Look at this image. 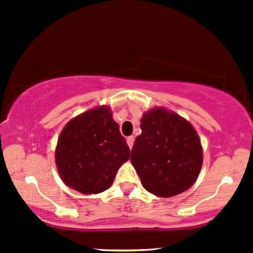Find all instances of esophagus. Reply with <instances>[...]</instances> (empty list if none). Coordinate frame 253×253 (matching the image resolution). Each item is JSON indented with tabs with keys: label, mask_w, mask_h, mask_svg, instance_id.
Segmentation results:
<instances>
[{
	"label": "esophagus",
	"mask_w": 253,
	"mask_h": 253,
	"mask_svg": "<svg viewBox=\"0 0 253 253\" xmlns=\"http://www.w3.org/2000/svg\"><path fill=\"white\" fill-rule=\"evenodd\" d=\"M133 143H134V137H127V144H128L129 149H132V147H133Z\"/></svg>",
	"instance_id": "esophagus-1"
}]
</instances>
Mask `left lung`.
<instances>
[{"instance_id": "left-lung-1", "label": "left lung", "mask_w": 253, "mask_h": 253, "mask_svg": "<svg viewBox=\"0 0 253 253\" xmlns=\"http://www.w3.org/2000/svg\"><path fill=\"white\" fill-rule=\"evenodd\" d=\"M131 163L143 187L169 198L187 191L197 180L203 149L195 127L176 112L155 106L141 119Z\"/></svg>"}]
</instances>
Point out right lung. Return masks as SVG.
Listing matches in <instances>:
<instances>
[{"instance_id":"1","label":"right lung","mask_w":253,"mask_h":253,"mask_svg":"<svg viewBox=\"0 0 253 253\" xmlns=\"http://www.w3.org/2000/svg\"><path fill=\"white\" fill-rule=\"evenodd\" d=\"M128 159V145L106 105L70 120L61 131L55 150L61 180L83 195L108 190L120 167Z\"/></svg>"}]
</instances>
